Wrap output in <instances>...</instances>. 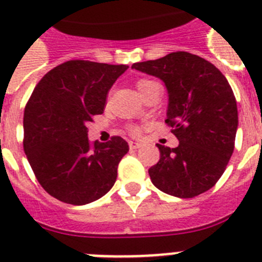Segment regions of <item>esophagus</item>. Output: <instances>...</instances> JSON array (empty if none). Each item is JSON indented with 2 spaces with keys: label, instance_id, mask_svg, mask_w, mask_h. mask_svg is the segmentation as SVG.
Masks as SVG:
<instances>
[{
  "label": "esophagus",
  "instance_id": "34e87169",
  "mask_svg": "<svg viewBox=\"0 0 262 262\" xmlns=\"http://www.w3.org/2000/svg\"><path fill=\"white\" fill-rule=\"evenodd\" d=\"M128 145H129V148H131V149H138V148L142 147L143 144L140 142H129Z\"/></svg>",
  "mask_w": 262,
  "mask_h": 262
}]
</instances>
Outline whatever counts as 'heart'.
<instances>
[{"mask_svg":"<svg viewBox=\"0 0 262 262\" xmlns=\"http://www.w3.org/2000/svg\"><path fill=\"white\" fill-rule=\"evenodd\" d=\"M152 82H154V81L140 80V81H138V85H136V86H138L139 92H140V90L144 89V88L147 86V85L152 84ZM129 131H131V134H133V135H138V134L140 133V128H139V127H136V126H133V127H131V128H129Z\"/></svg>","mask_w":262,"mask_h":262,"instance_id":"b5f03b06","label":"heart"}]
</instances>
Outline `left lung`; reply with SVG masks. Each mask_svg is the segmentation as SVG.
I'll return each mask as SVG.
<instances>
[{
  "label": "left lung",
  "instance_id": "obj_1",
  "mask_svg": "<svg viewBox=\"0 0 262 262\" xmlns=\"http://www.w3.org/2000/svg\"><path fill=\"white\" fill-rule=\"evenodd\" d=\"M133 69L160 78L168 90L165 123L178 147L157 144L160 160L148 173L159 190L193 198L211 189L232 156L239 119L227 78L211 62L178 51Z\"/></svg>",
  "mask_w": 262,
  "mask_h": 262
}]
</instances>
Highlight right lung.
<instances>
[{"label": "right lung", "instance_id": "add662e5", "mask_svg": "<svg viewBox=\"0 0 262 262\" xmlns=\"http://www.w3.org/2000/svg\"><path fill=\"white\" fill-rule=\"evenodd\" d=\"M128 66L71 60L39 81L23 115V149L39 184L69 205H86L114 186L128 152L120 136L90 143L88 122L102 114L106 96Z\"/></svg>", "mask_w": 262, "mask_h": 262}]
</instances>
